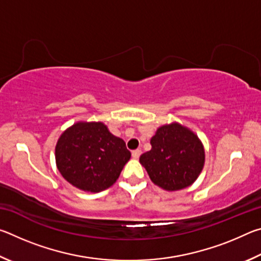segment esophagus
<instances>
[{
    "mask_svg": "<svg viewBox=\"0 0 261 261\" xmlns=\"http://www.w3.org/2000/svg\"><path fill=\"white\" fill-rule=\"evenodd\" d=\"M140 154H141L140 149H135V151H132V158L138 159L140 156Z\"/></svg>",
    "mask_w": 261,
    "mask_h": 261,
    "instance_id": "34e87169",
    "label": "esophagus"
}]
</instances>
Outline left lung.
<instances>
[{"mask_svg": "<svg viewBox=\"0 0 261 261\" xmlns=\"http://www.w3.org/2000/svg\"><path fill=\"white\" fill-rule=\"evenodd\" d=\"M151 151L141 154L139 162L158 187L178 191L199 177L205 165V148L189 127L178 122L161 125L151 138Z\"/></svg>", "mask_w": 261, "mask_h": 261, "instance_id": "1", "label": "left lung"}]
</instances>
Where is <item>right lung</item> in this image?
I'll return each mask as SVG.
<instances>
[{"instance_id":"add662e5","label":"right lung","mask_w":261,"mask_h":261,"mask_svg":"<svg viewBox=\"0 0 261 261\" xmlns=\"http://www.w3.org/2000/svg\"><path fill=\"white\" fill-rule=\"evenodd\" d=\"M124 140L102 122L79 121L60 136L55 146L56 167L63 178L86 192H100L116 182L130 160Z\"/></svg>"}]
</instances>
